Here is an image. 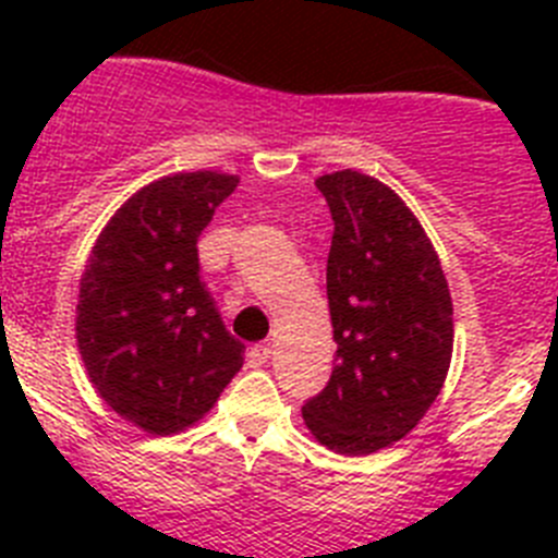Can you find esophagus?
Instances as JSON below:
<instances>
[{"label":"esophagus","instance_id":"obj_1","mask_svg":"<svg viewBox=\"0 0 558 558\" xmlns=\"http://www.w3.org/2000/svg\"><path fill=\"white\" fill-rule=\"evenodd\" d=\"M270 354H274V347H270V343H256V347H251V352H248V363H254V366H263V363H268Z\"/></svg>","mask_w":558,"mask_h":558}]
</instances>
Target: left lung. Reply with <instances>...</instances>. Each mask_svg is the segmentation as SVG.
I'll return each instance as SVG.
<instances>
[{"label": "left lung", "mask_w": 558, "mask_h": 558, "mask_svg": "<svg viewBox=\"0 0 558 558\" xmlns=\"http://www.w3.org/2000/svg\"><path fill=\"white\" fill-rule=\"evenodd\" d=\"M332 211L327 299L338 352L302 416L324 447L368 456L405 438L445 386L452 299L425 229L383 181L340 170L315 181Z\"/></svg>", "instance_id": "obj_1"}]
</instances>
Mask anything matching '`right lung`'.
Here are the masks:
<instances>
[{"mask_svg": "<svg viewBox=\"0 0 558 558\" xmlns=\"http://www.w3.org/2000/svg\"><path fill=\"white\" fill-rule=\"evenodd\" d=\"M240 179L215 170L153 181L97 236L77 295V347L106 405L153 436L195 425L243 368L201 279L198 236Z\"/></svg>", "mask_w": 558, "mask_h": 558, "instance_id": "add662e5", "label": "right lung"}]
</instances>
